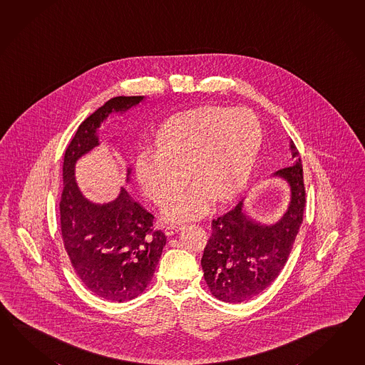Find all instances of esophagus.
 Returning <instances> with one entry per match:
<instances>
[{
	"instance_id": "esophagus-1",
	"label": "esophagus",
	"mask_w": 365,
	"mask_h": 365,
	"mask_svg": "<svg viewBox=\"0 0 365 365\" xmlns=\"http://www.w3.org/2000/svg\"><path fill=\"white\" fill-rule=\"evenodd\" d=\"M180 229H182V225H168V227H165V233L166 235H175Z\"/></svg>"
}]
</instances>
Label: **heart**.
<instances>
[{
  "label": "heart",
  "mask_w": 365,
  "mask_h": 365,
  "mask_svg": "<svg viewBox=\"0 0 365 365\" xmlns=\"http://www.w3.org/2000/svg\"><path fill=\"white\" fill-rule=\"evenodd\" d=\"M262 128L247 108L202 106L175 115L157 133V150L138 154L136 173L145 194L157 204L186 186L190 171L197 183L163 204L169 221L196 219L216 199L241 194L259 153Z\"/></svg>",
  "instance_id": "b5f03b06"
}]
</instances>
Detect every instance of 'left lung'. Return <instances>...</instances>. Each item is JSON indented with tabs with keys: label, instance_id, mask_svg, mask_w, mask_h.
Returning a JSON list of instances; mask_svg holds the SVG:
<instances>
[{
	"label": "left lung",
	"instance_id": "1",
	"mask_svg": "<svg viewBox=\"0 0 365 365\" xmlns=\"http://www.w3.org/2000/svg\"><path fill=\"white\" fill-rule=\"evenodd\" d=\"M294 165L276 171L291 186V202L280 221L262 225L243 213V200L212 221V235L202 252L204 279L212 294L237 304L264 291L282 272L300 230L307 204L299 150Z\"/></svg>",
	"mask_w": 365,
	"mask_h": 365
}]
</instances>
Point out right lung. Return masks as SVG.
<instances>
[{
  "instance_id": "obj_1",
  "label": "right lung",
  "mask_w": 365,
  "mask_h": 365,
  "mask_svg": "<svg viewBox=\"0 0 365 365\" xmlns=\"http://www.w3.org/2000/svg\"><path fill=\"white\" fill-rule=\"evenodd\" d=\"M144 97H115L80 124L66 148L60 225L65 252L83 285L105 300L124 302L145 291L161 258L166 235L153 227L154 216L125 188L113 202L98 205L82 196L74 163L99 144L97 128L113 111H125ZM130 170H128L130 174Z\"/></svg>"
}]
</instances>
